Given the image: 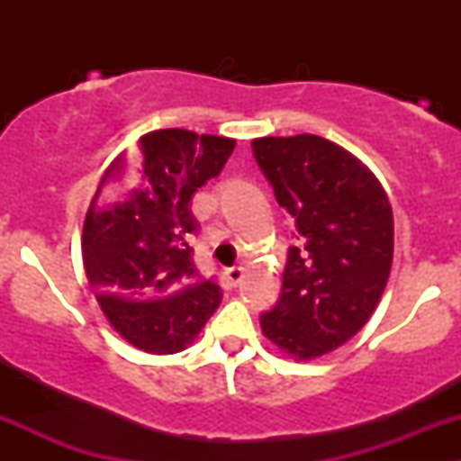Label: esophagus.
<instances>
[{"instance_id":"34e87169","label":"esophagus","mask_w":461,"mask_h":461,"mask_svg":"<svg viewBox=\"0 0 461 461\" xmlns=\"http://www.w3.org/2000/svg\"><path fill=\"white\" fill-rule=\"evenodd\" d=\"M225 278H227V283H230L231 287H236L240 283V278H243V267H240V265H234V267H227L225 269Z\"/></svg>"}]
</instances>
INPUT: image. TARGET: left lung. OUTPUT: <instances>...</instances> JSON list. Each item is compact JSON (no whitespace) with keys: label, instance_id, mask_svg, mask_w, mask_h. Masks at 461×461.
<instances>
[{"label":"left lung","instance_id":"left-lung-1","mask_svg":"<svg viewBox=\"0 0 461 461\" xmlns=\"http://www.w3.org/2000/svg\"><path fill=\"white\" fill-rule=\"evenodd\" d=\"M252 149L296 227L281 296L260 328L294 359H314L375 312L393 265V209L368 167L325 138H258Z\"/></svg>","mask_w":461,"mask_h":461}]
</instances>
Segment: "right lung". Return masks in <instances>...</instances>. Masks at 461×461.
Masks as SVG:
<instances>
[{"label": "right lung", "mask_w": 461, "mask_h": 461, "mask_svg": "<svg viewBox=\"0 0 461 461\" xmlns=\"http://www.w3.org/2000/svg\"><path fill=\"white\" fill-rule=\"evenodd\" d=\"M234 144L187 129L151 131L97 185L82 234L86 276L109 323L144 352L185 350L221 305L218 283L194 263L189 240L201 225L192 198Z\"/></svg>", "instance_id": "1"}]
</instances>
